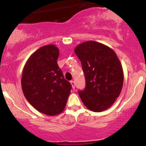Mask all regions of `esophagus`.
<instances>
[{
  "instance_id": "1",
  "label": "esophagus",
  "mask_w": 146,
  "mask_h": 146,
  "mask_svg": "<svg viewBox=\"0 0 146 146\" xmlns=\"http://www.w3.org/2000/svg\"><path fill=\"white\" fill-rule=\"evenodd\" d=\"M71 86H72V88H73V89H74L75 88V82L73 81H71Z\"/></svg>"
}]
</instances>
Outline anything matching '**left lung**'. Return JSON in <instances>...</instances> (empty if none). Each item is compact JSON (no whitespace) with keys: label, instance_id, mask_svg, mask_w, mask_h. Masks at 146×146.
Wrapping results in <instances>:
<instances>
[{"label":"left lung","instance_id":"8db88e82","mask_svg":"<svg viewBox=\"0 0 146 146\" xmlns=\"http://www.w3.org/2000/svg\"><path fill=\"white\" fill-rule=\"evenodd\" d=\"M75 53L80 59L86 79V87L79 95L87 108L94 112L108 109L121 93L123 72L112 48L95 41L78 44Z\"/></svg>","mask_w":146,"mask_h":146}]
</instances>
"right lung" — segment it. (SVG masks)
I'll return each mask as SVG.
<instances>
[{"label": "right lung", "instance_id": "1", "mask_svg": "<svg viewBox=\"0 0 146 146\" xmlns=\"http://www.w3.org/2000/svg\"><path fill=\"white\" fill-rule=\"evenodd\" d=\"M58 56L56 45L42 46L26 62L22 75L25 98L37 110L49 116L63 111L72 87L58 66Z\"/></svg>", "mask_w": 146, "mask_h": 146}]
</instances>
